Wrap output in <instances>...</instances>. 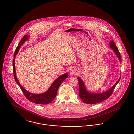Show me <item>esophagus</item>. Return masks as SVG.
<instances>
[{"label":"esophagus","mask_w":134,"mask_h":134,"mask_svg":"<svg viewBox=\"0 0 134 134\" xmlns=\"http://www.w3.org/2000/svg\"><path fill=\"white\" fill-rule=\"evenodd\" d=\"M70 73L72 75H75L76 74H77L78 73V70L77 68H73L72 69H71L70 71Z\"/></svg>","instance_id":"esophagus-1"}]
</instances>
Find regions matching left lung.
Masks as SVG:
<instances>
[{"label": "left lung", "mask_w": 134, "mask_h": 134, "mask_svg": "<svg viewBox=\"0 0 134 134\" xmlns=\"http://www.w3.org/2000/svg\"><path fill=\"white\" fill-rule=\"evenodd\" d=\"M110 47L111 48H112V49H113L114 52L118 57L119 60L121 61L120 53L114 42L113 40H111L110 42ZM120 78L121 77H120L119 79H118V81L115 83V84L106 92L101 94H92L87 91L82 79L78 77L77 79L79 80V96L81 99L82 100V101L86 104H94L101 102L110 97V96L113 93L116 86L118 85V82L119 81Z\"/></svg>", "instance_id": "obj_1"}]
</instances>
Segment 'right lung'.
Here are the masks:
<instances>
[{"mask_svg":"<svg viewBox=\"0 0 134 134\" xmlns=\"http://www.w3.org/2000/svg\"><path fill=\"white\" fill-rule=\"evenodd\" d=\"M29 36L27 35H25L23 37L22 39L20 41L18 47L16 48V51L14 53V57L13 60V71H14V76L16 82L18 83V85L20 87L21 90L22 91V92L23 93L24 95L25 96L26 98L30 101L34 103L35 104H48L49 103L52 102L53 100L55 98L57 93L58 91V90L59 88V87L61 85V84L62 83L63 81L66 79H67L68 76V73H65L64 74L62 75L60 77H59L58 79L55 80V81L52 83L51 86L49 87V89L47 91L43 94H34L31 93L27 91H26L23 87H22L20 83L19 82L18 79L16 78V70H15V59L17 53L19 52V49L21 47V46L23 44L24 42L26 40H28Z\"/></svg>","mask_w":134,"mask_h":134,"instance_id":"right-lung-1","label":"right lung"}]
</instances>
